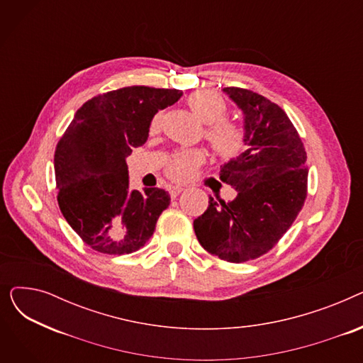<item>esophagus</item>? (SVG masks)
<instances>
[{"label":"esophagus","instance_id":"esophagus-1","mask_svg":"<svg viewBox=\"0 0 363 363\" xmlns=\"http://www.w3.org/2000/svg\"><path fill=\"white\" fill-rule=\"evenodd\" d=\"M184 191V188L182 186H169V194H170V197L172 199H175V197H178L181 193Z\"/></svg>","mask_w":363,"mask_h":363}]
</instances>
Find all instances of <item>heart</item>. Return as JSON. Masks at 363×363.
I'll use <instances>...</instances> for the list:
<instances>
[{
  "label": "heart",
  "mask_w": 363,
  "mask_h": 363,
  "mask_svg": "<svg viewBox=\"0 0 363 363\" xmlns=\"http://www.w3.org/2000/svg\"><path fill=\"white\" fill-rule=\"evenodd\" d=\"M186 106L200 122L207 125L204 137L216 156L230 160L241 155L247 141L245 130L240 123L225 119L228 106L220 95L213 91L200 89L188 95ZM160 123L162 114H157L151 122V132H157ZM204 159V152L200 150L179 151L169 159L166 175L174 181H186L194 175Z\"/></svg>",
  "instance_id": "obj_1"
}]
</instances>
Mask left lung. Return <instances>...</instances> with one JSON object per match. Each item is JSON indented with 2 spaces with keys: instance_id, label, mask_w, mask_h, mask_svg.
Segmentation results:
<instances>
[{
  "instance_id": "obj_1",
  "label": "left lung",
  "mask_w": 363,
  "mask_h": 363,
  "mask_svg": "<svg viewBox=\"0 0 363 363\" xmlns=\"http://www.w3.org/2000/svg\"><path fill=\"white\" fill-rule=\"evenodd\" d=\"M223 92L244 113L247 148L219 172L238 194L228 203L208 197L194 231L204 250L241 263L268 253L296 220L308 196V156L278 104L244 88Z\"/></svg>"
}]
</instances>
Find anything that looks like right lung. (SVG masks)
<instances>
[{
    "label": "right lung",
    "mask_w": 363,
    "mask_h": 363,
    "mask_svg": "<svg viewBox=\"0 0 363 363\" xmlns=\"http://www.w3.org/2000/svg\"><path fill=\"white\" fill-rule=\"evenodd\" d=\"M179 89L125 86L88 100L55 147L59 207L82 241L104 255L140 250L170 203L160 188L129 189L126 157L148 138L159 110L175 104Z\"/></svg>",
    "instance_id": "right-lung-1"
}]
</instances>
